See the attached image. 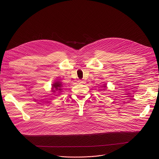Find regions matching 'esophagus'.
<instances>
[{
	"label": "esophagus",
	"instance_id": "esophagus-1",
	"mask_svg": "<svg viewBox=\"0 0 159 159\" xmlns=\"http://www.w3.org/2000/svg\"><path fill=\"white\" fill-rule=\"evenodd\" d=\"M78 82L80 83V84H85V83H86L85 80H79Z\"/></svg>",
	"mask_w": 159,
	"mask_h": 159
}]
</instances>
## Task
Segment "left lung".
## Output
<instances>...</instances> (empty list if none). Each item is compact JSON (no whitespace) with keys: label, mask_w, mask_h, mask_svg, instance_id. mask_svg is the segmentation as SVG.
Returning a JSON list of instances; mask_svg holds the SVG:
<instances>
[{"label":"left lung","mask_w":159,"mask_h":159,"mask_svg":"<svg viewBox=\"0 0 159 159\" xmlns=\"http://www.w3.org/2000/svg\"><path fill=\"white\" fill-rule=\"evenodd\" d=\"M103 87H104V88H106V86H105V85H104V86H103Z\"/></svg>","instance_id":"left-lung-1"}]
</instances>
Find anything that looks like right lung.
Returning <instances> with one entry per match:
<instances>
[{"label":"right lung","mask_w":159,"mask_h":159,"mask_svg":"<svg viewBox=\"0 0 159 159\" xmlns=\"http://www.w3.org/2000/svg\"><path fill=\"white\" fill-rule=\"evenodd\" d=\"M62 84L60 82H55V84H53V92H55V91H61L62 89H61V87H62Z\"/></svg>","instance_id":"right-lung-1"}]
</instances>
